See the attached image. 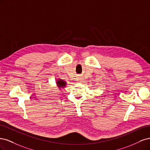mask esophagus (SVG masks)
Returning <instances> with one entry per match:
<instances>
[{
	"label": "esophagus",
	"instance_id": "obj_1",
	"mask_svg": "<svg viewBox=\"0 0 150 150\" xmlns=\"http://www.w3.org/2000/svg\"><path fill=\"white\" fill-rule=\"evenodd\" d=\"M78 80H79V81H83V79H82V78H79Z\"/></svg>",
	"mask_w": 150,
	"mask_h": 150
}]
</instances>
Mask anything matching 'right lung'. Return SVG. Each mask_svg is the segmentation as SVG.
Masks as SVG:
<instances>
[{
  "label": "right lung",
  "mask_w": 150,
  "mask_h": 150,
  "mask_svg": "<svg viewBox=\"0 0 150 150\" xmlns=\"http://www.w3.org/2000/svg\"><path fill=\"white\" fill-rule=\"evenodd\" d=\"M56 84H57V86H58L59 88H64L65 86H66V81H64V80L62 79H58L57 81H56Z\"/></svg>",
  "instance_id": "obj_1"
}]
</instances>
